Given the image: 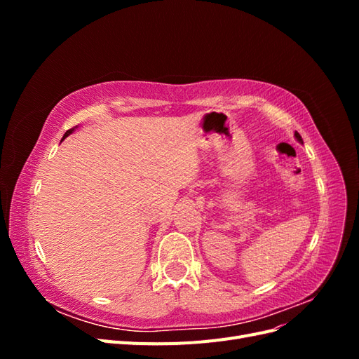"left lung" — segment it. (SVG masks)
Segmentation results:
<instances>
[{"mask_svg": "<svg viewBox=\"0 0 359 359\" xmlns=\"http://www.w3.org/2000/svg\"><path fill=\"white\" fill-rule=\"evenodd\" d=\"M295 137H297V139H298V140H299V142H301V144H302V139H301V136H299V133H297V132H295Z\"/></svg>", "mask_w": 359, "mask_h": 359, "instance_id": "obj_1", "label": "left lung"}]
</instances>
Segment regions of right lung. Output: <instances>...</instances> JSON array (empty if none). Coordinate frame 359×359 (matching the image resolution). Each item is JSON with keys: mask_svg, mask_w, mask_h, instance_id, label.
Here are the masks:
<instances>
[{"mask_svg": "<svg viewBox=\"0 0 359 359\" xmlns=\"http://www.w3.org/2000/svg\"><path fill=\"white\" fill-rule=\"evenodd\" d=\"M73 130H74V128H70V130H67V132H66V135H64V136H62V139H66V137H67V136H69L70 133H73Z\"/></svg>", "mask_w": 359, "mask_h": 359, "instance_id": "obj_1", "label": "right lung"}]
</instances>
